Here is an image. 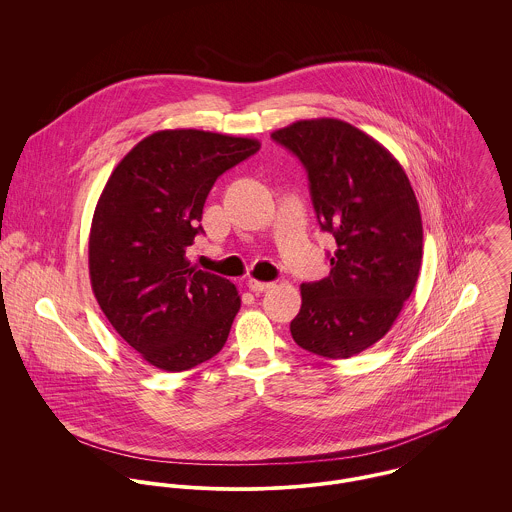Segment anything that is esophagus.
I'll use <instances>...</instances> for the list:
<instances>
[{"mask_svg": "<svg viewBox=\"0 0 512 512\" xmlns=\"http://www.w3.org/2000/svg\"><path fill=\"white\" fill-rule=\"evenodd\" d=\"M248 288L254 293H264L268 292L270 288H274V284H272V282H258V280L250 278V280H248Z\"/></svg>", "mask_w": 512, "mask_h": 512, "instance_id": "obj_1", "label": "esophagus"}]
</instances>
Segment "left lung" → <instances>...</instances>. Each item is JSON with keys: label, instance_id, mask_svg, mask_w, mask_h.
<instances>
[{"label": "left lung", "instance_id": "obj_1", "mask_svg": "<svg viewBox=\"0 0 512 512\" xmlns=\"http://www.w3.org/2000/svg\"><path fill=\"white\" fill-rule=\"evenodd\" d=\"M272 140L303 163L319 226L337 242L329 276L301 284L293 341L319 357H355L390 331L418 282L414 189L386 147L343 120H299Z\"/></svg>", "mask_w": 512, "mask_h": 512}]
</instances>
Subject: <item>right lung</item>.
<instances>
[{"instance_id": "obj_1", "label": "right lung", "mask_w": 512, "mask_h": 512, "mask_svg": "<svg viewBox=\"0 0 512 512\" xmlns=\"http://www.w3.org/2000/svg\"><path fill=\"white\" fill-rule=\"evenodd\" d=\"M258 140L161 130L112 171L88 240L90 284L116 333L149 365L181 372L213 359L240 309L234 284L193 266L203 207Z\"/></svg>"}]
</instances>
